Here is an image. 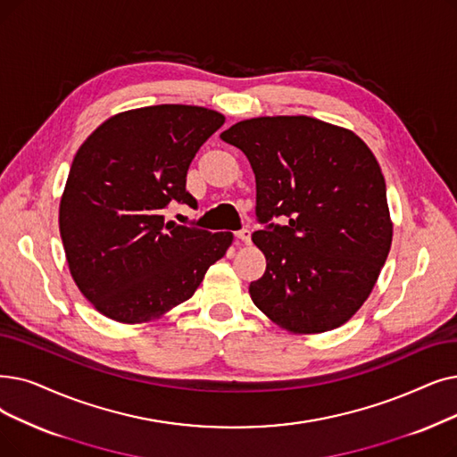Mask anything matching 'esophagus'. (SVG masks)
<instances>
[{
	"mask_svg": "<svg viewBox=\"0 0 457 457\" xmlns=\"http://www.w3.org/2000/svg\"><path fill=\"white\" fill-rule=\"evenodd\" d=\"M250 237H252V233H250V229H239V231H235V239L237 241H241V243H250Z\"/></svg>",
	"mask_w": 457,
	"mask_h": 457,
	"instance_id": "esophagus-1",
	"label": "esophagus"
}]
</instances>
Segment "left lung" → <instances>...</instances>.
Listing matches in <instances>:
<instances>
[{"label": "left lung", "mask_w": 457, "mask_h": 457, "mask_svg": "<svg viewBox=\"0 0 457 457\" xmlns=\"http://www.w3.org/2000/svg\"><path fill=\"white\" fill-rule=\"evenodd\" d=\"M255 173L252 233L267 257L253 304L280 327L315 334L344 325L379 276L392 243L386 185L351 130L306 115L255 117L220 134ZM276 217L285 222L276 225Z\"/></svg>", "instance_id": "obj_1"}]
</instances>
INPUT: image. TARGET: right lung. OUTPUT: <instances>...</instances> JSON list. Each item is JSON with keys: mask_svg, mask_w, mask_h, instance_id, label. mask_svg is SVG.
<instances>
[{"mask_svg": "<svg viewBox=\"0 0 457 457\" xmlns=\"http://www.w3.org/2000/svg\"><path fill=\"white\" fill-rule=\"evenodd\" d=\"M224 125L218 112L161 104L119 113L78 149L59 205L71 274L110 320L142 323L185 303L224 257L229 231L166 222L195 153Z\"/></svg>", "mask_w": 457, "mask_h": 457, "instance_id": "right-lung-1", "label": "right lung"}]
</instances>
